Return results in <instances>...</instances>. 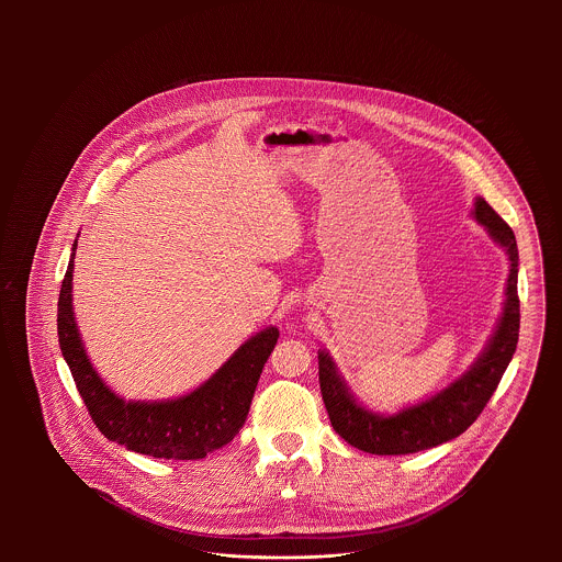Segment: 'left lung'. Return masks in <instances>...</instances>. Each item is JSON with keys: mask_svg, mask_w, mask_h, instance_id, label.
Listing matches in <instances>:
<instances>
[{"mask_svg": "<svg viewBox=\"0 0 562 562\" xmlns=\"http://www.w3.org/2000/svg\"><path fill=\"white\" fill-rule=\"evenodd\" d=\"M472 216L488 238L506 250L510 263L497 324L476 361L459 379L396 413H379L355 398L328 350H318L322 401L330 426L344 441L363 452L413 454L459 437L476 422L515 355L519 339V252L515 234L482 196H476Z\"/></svg>", "mask_w": 562, "mask_h": 562, "instance_id": "1", "label": "left lung"}]
</instances>
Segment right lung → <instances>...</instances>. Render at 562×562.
Segmentation results:
<instances>
[{"label": "right lung", "instance_id": "add662e5", "mask_svg": "<svg viewBox=\"0 0 562 562\" xmlns=\"http://www.w3.org/2000/svg\"><path fill=\"white\" fill-rule=\"evenodd\" d=\"M58 299V341L92 422L110 441L156 459L196 461L227 446L248 415L250 401L277 339L279 328L266 326L199 387L168 401H125L92 368L74 316V259Z\"/></svg>", "mask_w": 562, "mask_h": 562}]
</instances>
